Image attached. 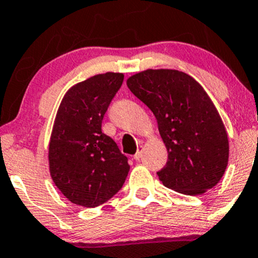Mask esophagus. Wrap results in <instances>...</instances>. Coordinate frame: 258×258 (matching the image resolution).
Masks as SVG:
<instances>
[{
    "mask_svg": "<svg viewBox=\"0 0 258 258\" xmlns=\"http://www.w3.org/2000/svg\"><path fill=\"white\" fill-rule=\"evenodd\" d=\"M142 158H143V147H139V149H138V151H137V153H135L134 159L137 161H139Z\"/></svg>",
    "mask_w": 258,
    "mask_h": 258,
    "instance_id": "esophagus-1",
    "label": "esophagus"
}]
</instances>
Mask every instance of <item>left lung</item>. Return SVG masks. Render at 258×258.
I'll use <instances>...</instances> for the list:
<instances>
[{
  "label": "left lung",
  "mask_w": 258,
  "mask_h": 258,
  "mask_svg": "<svg viewBox=\"0 0 258 258\" xmlns=\"http://www.w3.org/2000/svg\"><path fill=\"white\" fill-rule=\"evenodd\" d=\"M126 86L153 111L168 149L160 181L185 195L217 185L228 163L227 133L200 83L184 72L147 70L129 77Z\"/></svg>",
  "instance_id": "left-lung-1"
}]
</instances>
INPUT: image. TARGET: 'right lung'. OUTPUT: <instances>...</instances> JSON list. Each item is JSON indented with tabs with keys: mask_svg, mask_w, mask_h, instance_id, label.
Listing matches in <instances>:
<instances>
[{
	"mask_svg": "<svg viewBox=\"0 0 258 258\" xmlns=\"http://www.w3.org/2000/svg\"><path fill=\"white\" fill-rule=\"evenodd\" d=\"M123 81V73L113 72L90 77L68 89L58 108L49 140V172L76 205H102L128 176V158L102 132L105 111Z\"/></svg>",
	"mask_w": 258,
	"mask_h": 258,
	"instance_id": "add662e5",
	"label": "right lung"
}]
</instances>
